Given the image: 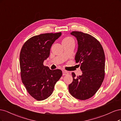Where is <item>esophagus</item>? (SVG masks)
<instances>
[{"mask_svg": "<svg viewBox=\"0 0 121 121\" xmlns=\"http://www.w3.org/2000/svg\"><path fill=\"white\" fill-rule=\"evenodd\" d=\"M62 74H63V75H67V74H68V72H67L66 71L63 70V71H62Z\"/></svg>", "mask_w": 121, "mask_h": 121, "instance_id": "esophagus-1", "label": "esophagus"}]
</instances>
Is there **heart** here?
<instances>
[{
  "mask_svg": "<svg viewBox=\"0 0 121 121\" xmlns=\"http://www.w3.org/2000/svg\"><path fill=\"white\" fill-rule=\"evenodd\" d=\"M71 42H74V40L71 37H67L65 38L64 39L62 40V43H69Z\"/></svg>",
  "mask_w": 121,
  "mask_h": 121,
  "instance_id": "b5f03b06",
  "label": "heart"
}]
</instances>
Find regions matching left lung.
Returning a JSON list of instances; mask_svg holds the SVG:
<instances>
[{
  "instance_id": "obj_1",
  "label": "left lung",
  "mask_w": 121,
  "mask_h": 121,
  "mask_svg": "<svg viewBox=\"0 0 121 121\" xmlns=\"http://www.w3.org/2000/svg\"><path fill=\"white\" fill-rule=\"evenodd\" d=\"M70 34L77 41L75 60L80 63L82 74L76 77L72 73L73 81L69 85V91L75 98L85 100L94 95L103 82L104 53L100 43L91 35L75 31Z\"/></svg>"
}]
</instances>
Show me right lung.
<instances>
[{
  "mask_svg": "<svg viewBox=\"0 0 121 121\" xmlns=\"http://www.w3.org/2000/svg\"><path fill=\"white\" fill-rule=\"evenodd\" d=\"M61 35L60 32L35 36L22 48L19 63L22 82L29 94L38 100H44L51 95L62 76L61 70H52L43 65L49 57L52 44Z\"/></svg>",
  "mask_w": 121,
  "mask_h": 121,
  "instance_id": "add662e5",
  "label": "right lung"
}]
</instances>
